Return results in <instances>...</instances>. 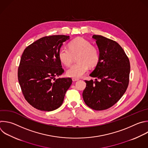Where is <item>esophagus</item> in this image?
I'll return each mask as SVG.
<instances>
[{
  "instance_id": "34e87169",
  "label": "esophagus",
  "mask_w": 148,
  "mask_h": 148,
  "mask_svg": "<svg viewBox=\"0 0 148 148\" xmlns=\"http://www.w3.org/2000/svg\"><path fill=\"white\" fill-rule=\"evenodd\" d=\"M72 80H73V81L75 82V81H78V80H79V79H78V78H72Z\"/></svg>"
}]
</instances>
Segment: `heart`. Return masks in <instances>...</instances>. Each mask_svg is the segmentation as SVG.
Returning <instances> with one entry per match:
<instances>
[{
  "label": "heart",
  "instance_id": "1",
  "mask_svg": "<svg viewBox=\"0 0 148 148\" xmlns=\"http://www.w3.org/2000/svg\"><path fill=\"white\" fill-rule=\"evenodd\" d=\"M77 55V60L78 62L73 64L67 71V75L70 77H81L87 72L88 67L96 65L100 58L97 48L82 38H78L71 41L69 48L62 46L58 53L59 60L67 67L71 65L74 57Z\"/></svg>",
  "mask_w": 148,
  "mask_h": 148
}]
</instances>
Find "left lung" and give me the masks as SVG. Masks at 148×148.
Masks as SVG:
<instances>
[{
    "label": "left lung",
    "mask_w": 148,
    "mask_h": 148,
    "mask_svg": "<svg viewBox=\"0 0 148 148\" xmlns=\"http://www.w3.org/2000/svg\"><path fill=\"white\" fill-rule=\"evenodd\" d=\"M100 58L90 74L95 81L85 80L82 93L85 104L95 110L108 109L116 104L125 92L129 84L130 63L121 46L101 35H93Z\"/></svg>",
    "instance_id": "1"
}]
</instances>
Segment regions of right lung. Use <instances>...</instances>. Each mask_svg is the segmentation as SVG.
<instances>
[{
	"mask_svg": "<svg viewBox=\"0 0 148 148\" xmlns=\"http://www.w3.org/2000/svg\"><path fill=\"white\" fill-rule=\"evenodd\" d=\"M69 36H46L25 49L18 68V79L25 99L34 108L49 112L63 103L71 78H59L64 73L58 53Z\"/></svg>",
	"mask_w": 148,
	"mask_h": 148,
	"instance_id": "obj_1",
	"label": "right lung"
}]
</instances>
